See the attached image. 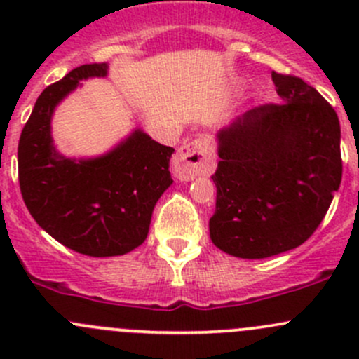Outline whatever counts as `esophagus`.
<instances>
[{
    "mask_svg": "<svg viewBox=\"0 0 359 359\" xmlns=\"http://www.w3.org/2000/svg\"><path fill=\"white\" fill-rule=\"evenodd\" d=\"M212 144L206 139H196L179 149L173 158V173L179 180H193L194 177L208 175L213 170Z\"/></svg>",
    "mask_w": 359,
    "mask_h": 359,
    "instance_id": "obj_1",
    "label": "esophagus"
}]
</instances>
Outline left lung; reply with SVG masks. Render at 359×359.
<instances>
[{
    "label": "left lung",
    "mask_w": 359,
    "mask_h": 359,
    "mask_svg": "<svg viewBox=\"0 0 359 359\" xmlns=\"http://www.w3.org/2000/svg\"><path fill=\"white\" fill-rule=\"evenodd\" d=\"M283 104H264L217 133L213 245L266 259L309 240L342 179L340 125L316 88L273 71Z\"/></svg>",
    "instance_id": "1"
}]
</instances>
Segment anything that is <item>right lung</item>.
I'll use <instances>...</instances> for the list:
<instances>
[{"instance_id":"1","label":"right lung","mask_w":359,"mask_h":359,"mask_svg":"<svg viewBox=\"0 0 359 359\" xmlns=\"http://www.w3.org/2000/svg\"><path fill=\"white\" fill-rule=\"evenodd\" d=\"M106 74L107 64H85L46 86L19 140L29 213L64 247L90 257L123 255L142 245L154 205L173 182L168 166L175 149L142 130L100 158L76 161L55 151L50 125L57 104L81 79Z\"/></svg>"}]
</instances>
